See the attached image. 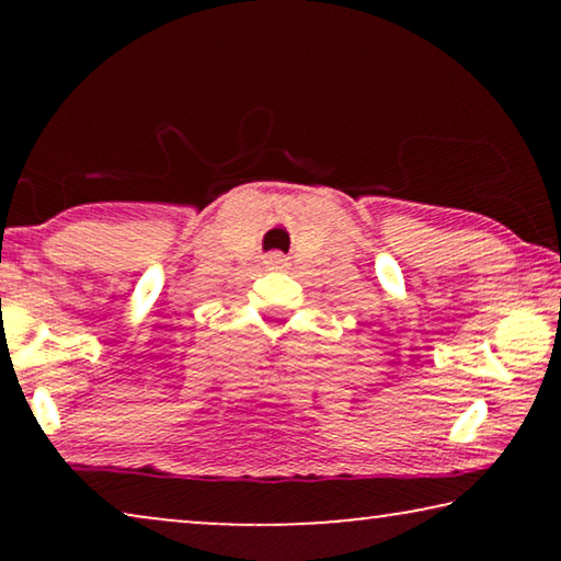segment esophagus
Here are the masks:
<instances>
[{"label":"esophagus","mask_w":561,"mask_h":561,"mask_svg":"<svg viewBox=\"0 0 561 561\" xmlns=\"http://www.w3.org/2000/svg\"><path fill=\"white\" fill-rule=\"evenodd\" d=\"M265 263L267 265H280L283 263V255H280V252H271V255L265 257Z\"/></svg>","instance_id":"obj_1"}]
</instances>
